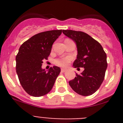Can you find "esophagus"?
I'll use <instances>...</instances> for the list:
<instances>
[{
  "instance_id": "1",
  "label": "esophagus",
  "mask_w": 123,
  "mask_h": 123,
  "mask_svg": "<svg viewBox=\"0 0 123 123\" xmlns=\"http://www.w3.org/2000/svg\"><path fill=\"white\" fill-rule=\"evenodd\" d=\"M61 71H62V72L64 73V72H65V71H67V69H65V68H62V69H61Z\"/></svg>"
}]
</instances>
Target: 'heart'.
<instances>
[{
    "instance_id": "obj_1",
    "label": "heart",
    "mask_w": 123,
    "mask_h": 123,
    "mask_svg": "<svg viewBox=\"0 0 123 123\" xmlns=\"http://www.w3.org/2000/svg\"><path fill=\"white\" fill-rule=\"evenodd\" d=\"M70 58L69 57H64L62 58H58L55 60V63L58 66L60 67H66L70 62Z\"/></svg>"
}]
</instances>
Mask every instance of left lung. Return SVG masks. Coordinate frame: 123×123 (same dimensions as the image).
I'll return each mask as SVG.
<instances>
[{
  "label": "left lung",
  "mask_w": 123,
  "mask_h": 123,
  "mask_svg": "<svg viewBox=\"0 0 123 123\" xmlns=\"http://www.w3.org/2000/svg\"><path fill=\"white\" fill-rule=\"evenodd\" d=\"M63 33L73 40L77 46V58L74 68H84L81 74H76L69 84L74 92L89 96L99 89L104 81L107 68L106 55L99 42L82 31L63 30Z\"/></svg>",
  "instance_id": "8db88e82"
}]
</instances>
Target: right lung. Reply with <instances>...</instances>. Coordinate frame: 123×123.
Segmentation results:
<instances>
[{
    "instance_id": "1",
    "label": "right lung",
    "mask_w": 123,
    "mask_h": 123,
    "mask_svg": "<svg viewBox=\"0 0 123 123\" xmlns=\"http://www.w3.org/2000/svg\"><path fill=\"white\" fill-rule=\"evenodd\" d=\"M62 30L38 33L25 41L16 56V71L21 86L29 95L41 97L52 90L61 69L51 67L48 72L42 69L44 60L48 59L52 44Z\"/></svg>"
}]
</instances>
